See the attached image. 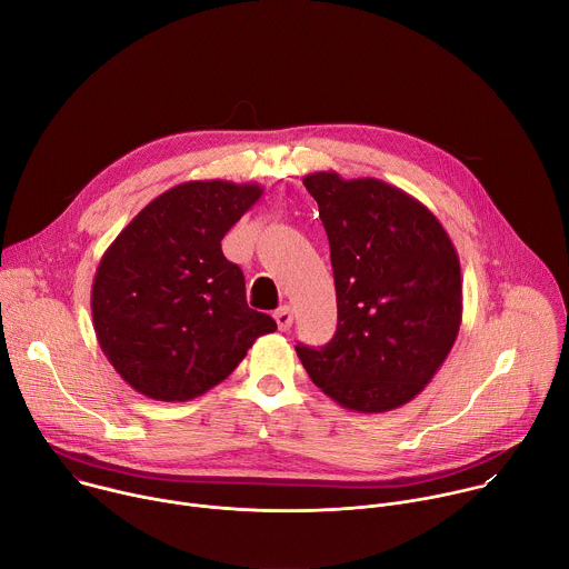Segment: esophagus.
<instances>
[{
	"label": "esophagus",
	"mask_w": 569,
	"mask_h": 569,
	"mask_svg": "<svg viewBox=\"0 0 569 569\" xmlns=\"http://www.w3.org/2000/svg\"><path fill=\"white\" fill-rule=\"evenodd\" d=\"M274 319L279 323V331H288L292 327V308L290 306H281L277 312H274Z\"/></svg>",
	"instance_id": "1"
}]
</instances>
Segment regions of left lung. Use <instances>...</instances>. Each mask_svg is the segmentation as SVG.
<instances>
[{
  "label": "left lung",
  "mask_w": 569,
  "mask_h": 569,
  "mask_svg": "<svg viewBox=\"0 0 569 569\" xmlns=\"http://www.w3.org/2000/svg\"><path fill=\"white\" fill-rule=\"evenodd\" d=\"M303 187L329 236L338 329L327 347L297 345V356L342 408L396 410L423 391L457 340V250L426 204L382 180L317 171Z\"/></svg>",
  "instance_id": "8db88e82"
}]
</instances>
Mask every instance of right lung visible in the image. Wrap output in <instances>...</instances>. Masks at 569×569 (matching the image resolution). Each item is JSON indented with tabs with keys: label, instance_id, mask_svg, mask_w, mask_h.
<instances>
[{
	"label": "right lung",
	"instance_id": "right-lung-1",
	"mask_svg": "<svg viewBox=\"0 0 569 569\" xmlns=\"http://www.w3.org/2000/svg\"><path fill=\"white\" fill-rule=\"evenodd\" d=\"M263 196L224 180L178 184L148 202L106 250L92 283L97 340L139 393L184 402L222 382L277 321L248 306L220 240Z\"/></svg>",
	"mask_w": 569,
	"mask_h": 569
}]
</instances>
